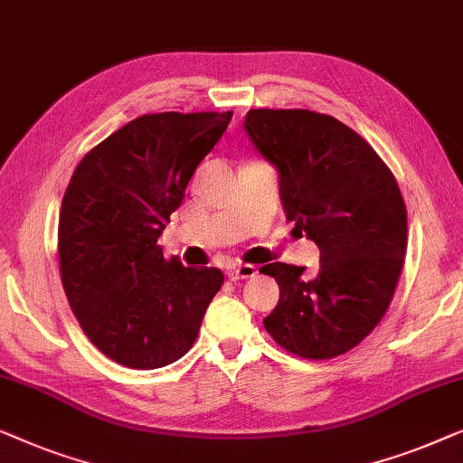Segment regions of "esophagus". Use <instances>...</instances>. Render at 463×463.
Wrapping results in <instances>:
<instances>
[{
  "mask_svg": "<svg viewBox=\"0 0 463 463\" xmlns=\"http://www.w3.org/2000/svg\"><path fill=\"white\" fill-rule=\"evenodd\" d=\"M256 266L251 264H234L232 269L229 270V279L231 281H239V279H250L256 275Z\"/></svg>",
  "mask_w": 463,
  "mask_h": 463,
  "instance_id": "esophagus-1",
  "label": "esophagus"
}]
</instances>
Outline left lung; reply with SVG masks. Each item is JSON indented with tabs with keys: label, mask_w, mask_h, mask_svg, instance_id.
I'll return each instance as SVG.
<instances>
[{
	"label": "left lung",
	"mask_w": 463,
	"mask_h": 463,
	"mask_svg": "<svg viewBox=\"0 0 463 463\" xmlns=\"http://www.w3.org/2000/svg\"><path fill=\"white\" fill-rule=\"evenodd\" d=\"M245 132L277 167L283 210L321 251L304 266L260 269L279 283L264 327L302 359H334L363 342L386 315L407 251V210L392 172L335 117L306 109H253Z\"/></svg>",
	"instance_id": "left-lung-1"
}]
</instances>
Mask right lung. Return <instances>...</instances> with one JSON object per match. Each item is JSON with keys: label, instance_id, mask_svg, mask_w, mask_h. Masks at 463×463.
Wrapping results in <instances>:
<instances>
[{"label": "right lung", "instance_id": "1", "mask_svg": "<svg viewBox=\"0 0 463 463\" xmlns=\"http://www.w3.org/2000/svg\"><path fill=\"white\" fill-rule=\"evenodd\" d=\"M231 117L142 115L94 146L71 175L58 220L62 288L83 334L110 361L165 367L197 340L224 275L164 258L157 239Z\"/></svg>", "mask_w": 463, "mask_h": 463}]
</instances>
